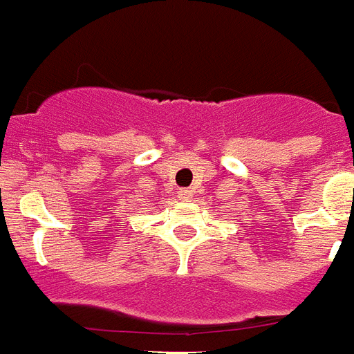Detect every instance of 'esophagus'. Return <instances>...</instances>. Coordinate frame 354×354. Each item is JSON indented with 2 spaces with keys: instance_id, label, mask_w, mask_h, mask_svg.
I'll use <instances>...</instances> for the list:
<instances>
[{
  "instance_id": "34e87169",
  "label": "esophagus",
  "mask_w": 354,
  "mask_h": 354,
  "mask_svg": "<svg viewBox=\"0 0 354 354\" xmlns=\"http://www.w3.org/2000/svg\"><path fill=\"white\" fill-rule=\"evenodd\" d=\"M178 198L182 201H191L192 192L189 191V189H180V191H178Z\"/></svg>"
}]
</instances>
